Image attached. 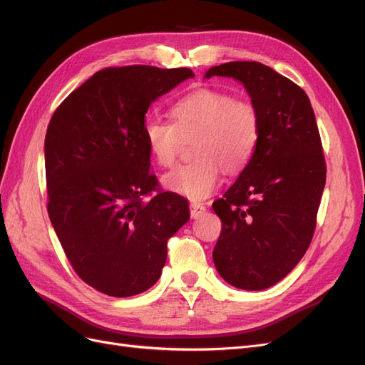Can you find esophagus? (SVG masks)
Wrapping results in <instances>:
<instances>
[{
    "label": "esophagus",
    "mask_w": 365,
    "mask_h": 365,
    "mask_svg": "<svg viewBox=\"0 0 365 365\" xmlns=\"http://www.w3.org/2000/svg\"><path fill=\"white\" fill-rule=\"evenodd\" d=\"M189 208H190V215H192V217H200L201 215H204L205 213V205L204 204H201V202H190V205H189Z\"/></svg>",
    "instance_id": "34e87169"
}]
</instances>
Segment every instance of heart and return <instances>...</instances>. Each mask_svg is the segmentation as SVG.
Segmentation results:
<instances>
[{"label": "heart", "instance_id": "b5f03b06", "mask_svg": "<svg viewBox=\"0 0 365 365\" xmlns=\"http://www.w3.org/2000/svg\"><path fill=\"white\" fill-rule=\"evenodd\" d=\"M173 123L148 120L145 138L150 157L161 168H170L180 157L184 141L195 140V161L163 176L165 189L190 200H204L228 175L248 168L260 141V113L248 98L228 91L201 88L181 97L172 109Z\"/></svg>", "mask_w": 365, "mask_h": 365}]
</instances>
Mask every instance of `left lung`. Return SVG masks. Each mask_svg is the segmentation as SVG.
I'll list each match as a JSON object with an SVG mask.
<instances>
[{
  "instance_id": "left-lung-1",
  "label": "left lung",
  "mask_w": 365,
  "mask_h": 365,
  "mask_svg": "<svg viewBox=\"0 0 365 365\" xmlns=\"http://www.w3.org/2000/svg\"><path fill=\"white\" fill-rule=\"evenodd\" d=\"M244 83L260 113V141L237 181L213 202L222 230L217 272L235 288L262 291L286 277L307 251L326 184L317 120L300 86L260 62L210 68Z\"/></svg>"
}]
</instances>
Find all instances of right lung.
Segmentation results:
<instances>
[{
	"instance_id": "add662e5",
	"label": "right lung",
	"mask_w": 365,
	"mask_h": 365,
	"mask_svg": "<svg viewBox=\"0 0 365 365\" xmlns=\"http://www.w3.org/2000/svg\"><path fill=\"white\" fill-rule=\"evenodd\" d=\"M189 68L150 65L97 71L54 111L46 134L47 212L76 274L111 297L157 283L168 240L189 204L149 172L145 115Z\"/></svg>"
}]
</instances>
